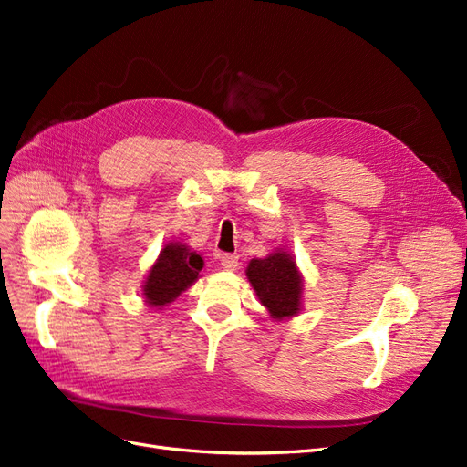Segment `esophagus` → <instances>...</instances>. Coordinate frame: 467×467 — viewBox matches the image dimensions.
Instances as JSON below:
<instances>
[{"label":"esophagus","instance_id":"34e87169","mask_svg":"<svg viewBox=\"0 0 467 467\" xmlns=\"http://www.w3.org/2000/svg\"><path fill=\"white\" fill-rule=\"evenodd\" d=\"M221 265L223 269H229V271H234L238 267V255L236 254H223L221 257Z\"/></svg>","mask_w":467,"mask_h":467}]
</instances>
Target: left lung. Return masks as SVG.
Returning <instances> with one entry per match:
<instances>
[{"label":"left lung","instance_id":"left-lung-1","mask_svg":"<svg viewBox=\"0 0 467 467\" xmlns=\"http://www.w3.org/2000/svg\"><path fill=\"white\" fill-rule=\"evenodd\" d=\"M246 277L273 319H288L300 312L302 277L290 254L277 250L264 260H252Z\"/></svg>","mask_w":467,"mask_h":467}]
</instances>
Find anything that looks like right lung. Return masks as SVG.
I'll list each match as a JSON object with an SVG mask.
<instances>
[{"instance_id": "1", "label": "right lung", "mask_w": 467, "mask_h": 467, "mask_svg": "<svg viewBox=\"0 0 467 467\" xmlns=\"http://www.w3.org/2000/svg\"><path fill=\"white\" fill-rule=\"evenodd\" d=\"M203 260L186 244L169 243L148 273L144 296L148 306L163 307L175 300L182 290L196 283Z\"/></svg>"}]
</instances>
